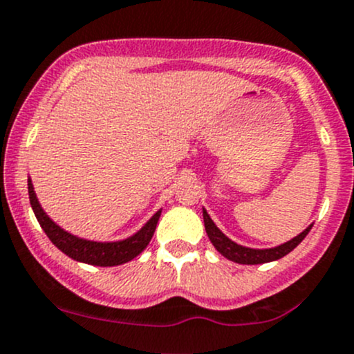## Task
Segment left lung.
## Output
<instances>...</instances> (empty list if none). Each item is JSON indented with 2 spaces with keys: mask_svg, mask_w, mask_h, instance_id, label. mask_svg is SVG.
Segmentation results:
<instances>
[{
  "mask_svg": "<svg viewBox=\"0 0 354 354\" xmlns=\"http://www.w3.org/2000/svg\"><path fill=\"white\" fill-rule=\"evenodd\" d=\"M203 224H205V231L209 240L212 241V245L216 246L217 252L221 253L223 257H226L227 260H233L236 263H245V266H257V263H267V262H274V260L283 259L284 255H288L289 252L296 248L305 236L308 234V231L312 230V224L306 227L303 233H299L298 236H295L292 240L286 241V243L274 246V248H263V250H257V248H248V246H241L234 241H231L219 227L214 224V221L210 219V216L207 214V210L203 209Z\"/></svg>",
  "mask_w": 354,
  "mask_h": 354,
  "instance_id": "obj_1",
  "label": "left lung"
}]
</instances>
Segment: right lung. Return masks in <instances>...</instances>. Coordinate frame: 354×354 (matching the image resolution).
Segmentation results:
<instances>
[{
    "label": "right lung",
    "mask_w": 354,
    "mask_h": 354,
    "mask_svg": "<svg viewBox=\"0 0 354 354\" xmlns=\"http://www.w3.org/2000/svg\"><path fill=\"white\" fill-rule=\"evenodd\" d=\"M28 198H30L32 210H34L39 224H41V227L44 230V233L48 234L49 240L53 241V245L58 246L65 255L77 260V262L91 263V266L99 267L121 266V263L130 262L135 257L140 255L145 250V246L149 245V241L152 240V236H154L157 221H159L160 216V210H157L140 231H137L133 236L127 238V240L104 241V243H102V241H91L84 240V238L73 236V234H70L68 231L62 230L58 224L53 223V221L49 219L48 214L42 210L37 197H35L30 178H28Z\"/></svg>",
    "instance_id": "add662e5"
}]
</instances>
